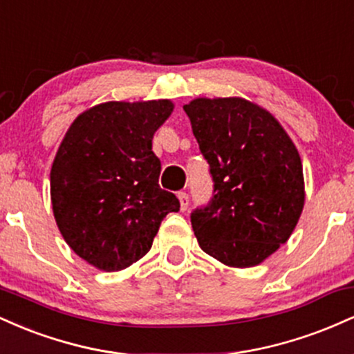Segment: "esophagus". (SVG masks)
<instances>
[{
    "label": "esophagus",
    "mask_w": 354,
    "mask_h": 354,
    "mask_svg": "<svg viewBox=\"0 0 354 354\" xmlns=\"http://www.w3.org/2000/svg\"><path fill=\"white\" fill-rule=\"evenodd\" d=\"M178 200H180V206H181L183 211L188 208L189 196H188V193H186V191H180V193H178Z\"/></svg>",
    "instance_id": "1"
}]
</instances>
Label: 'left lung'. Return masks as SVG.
Wrapping results in <instances>:
<instances>
[{
	"instance_id": "1",
	"label": "left lung",
	"mask_w": 354,
	"mask_h": 354,
	"mask_svg": "<svg viewBox=\"0 0 354 354\" xmlns=\"http://www.w3.org/2000/svg\"><path fill=\"white\" fill-rule=\"evenodd\" d=\"M183 109L214 183L211 201L191 213L198 243L226 266L259 265L301 216L298 149L270 111L248 100L196 98Z\"/></svg>"
}]
</instances>
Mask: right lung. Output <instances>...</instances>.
I'll return each mask as SVG.
<instances>
[{
  "label": "right lung",
  "instance_id": "right-lung-1",
  "mask_svg": "<svg viewBox=\"0 0 354 354\" xmlns=\"http://www.w3.org/2000/svg\"><path fill=\"white\" fill-rule=\"evenodd\" d=\"M169 100L108 101L73 121L51 166V203L64 241L103 271H120L148 253L161 221L180 201L160 188L154 131Z\"/></svg>",
  "mask_w": 354,
  "mask_h": 354
}]
</instances>
